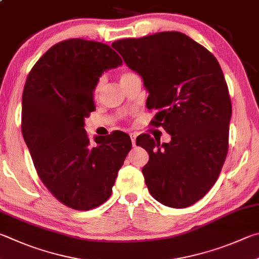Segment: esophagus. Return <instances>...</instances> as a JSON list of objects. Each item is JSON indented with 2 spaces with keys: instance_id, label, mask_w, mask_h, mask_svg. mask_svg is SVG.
Segmentation results:
<instances>
[{
  "instance_id": "34e87169",
  "label": "esophagus",
  "mask_w": 259,
  "mask_h": 259,
  "mask_svg": "<svg viewBox=\"0 0 259 259\" xmlns=\"http://www.w3.org/2000/svg\"><path fill=\"white\" fill-rule=\"evenodd\" d=\"M136 137H137V135H136V134H130L131 143H133V145H134V146H136Z\"/></svg>"
}]
</instances>
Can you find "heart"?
I'll use <instances>...</instances> for the list:
<instances>
[{"label": "heart", "mask_w": 259, "mask_h": 259, "mask_svg": "<svg viewBox=\"0 0 259 259\" xmlns=\"http://www.w3.org/2000/svg\"><path fill=\"white\" fill-rule=\"evenodd\" d=\"M133 74H135V73H133V72H129V71H124V72H122V73L120 74V81L124 80V79H126V78L130 77V76H133ZM102 83H103V80H102V79H100V80H98V82L96 83L95 93H98V92H100V89H101V87H102Z\"/></svg>", "instance_id": "b5f03b06"}]
</instances>
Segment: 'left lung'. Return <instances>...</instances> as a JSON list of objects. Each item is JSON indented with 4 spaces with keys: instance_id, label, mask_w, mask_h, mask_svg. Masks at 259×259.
<instances>
[{
    "instance_id": "8db88e82",
    "label": "left lung",
    "mask_w": 259,
    "mask_h": 259,
    "mask_svg": "<svg viewBox=\"0 0 259 259\" xmlns=\"http://www.w3.org/2000/svg\"><path fill=\"white\" fill-rule=\"evenodd\" d=\"M112 48L143 78L152 124L171 135L159 143L147 134L139 144L149 154L143 167L155 199L185 208L203 198L218 180L229 148L231 100L218 60L190 37L162 31L114 41Z\"/></svg>"
}]
</instances>
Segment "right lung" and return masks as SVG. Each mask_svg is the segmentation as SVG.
Wrapping results in <instances>:
<instances>
[{"label": "right lung", "mask_w": 259, "mask_h": 259, "mask_svg": "<svg viewBox=\"0 0 259 259\" xmlns=\"http://www.w3.org/2000/svg\"><path fill=\"white\" fill-rule=\"evenodd\" d=\"M122 64L109 45L67 39L46 52L28 74L22 93L21 131L41 182L68 207L89 210L110 198L131 149L122 131L95 137L84 117L95 110L94 89L102 73Z\"/></svg>", "instance_id": "1"}]
</instances>
